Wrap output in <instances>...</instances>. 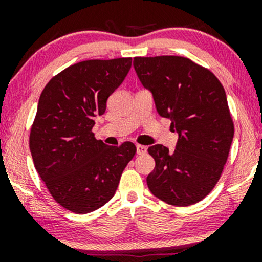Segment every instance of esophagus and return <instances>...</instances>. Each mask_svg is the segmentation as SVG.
Masks as SVG:
<instances>
[{
    "instance_id": "obj_1",
    "label": "esophagus",
    "mask_w": 262,
    "mask_h": 262,
    "mask_svg": "<svg viewBox=\"0 0 262 262\" xmlns=\"http://www.w3.org/2000/svg\"><path fill=\"white\" fill-rule=\"evenodd\" d=\"M146 146H144V145H139V144H138L137 145V154L138 155H144L146 152Z\"/></svg>"
}]
</instances>
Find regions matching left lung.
<instances>
[{"instance_id": "left-lung-1", "label": "left lung", "mask_w": 262, "mask_h": 262, "mask_svg": "<svg viewBox=\"0 0 262 262\" xmlns=\"http://www.w3.org/2000/svg\"><path fill=\"white\" fill-rule=\"evenodd\" d=\"M141 85L158 113L177 132L176 148L150 146L155 169L146 177L154 196L172 206L200 202L218 182L233 143L224 87L209 70L182 56L134 58Z\"/></svg>"}]
</instances>
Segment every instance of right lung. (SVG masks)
I'll return each instance as SVG.
<instances>
[{
	"instance_id": "1",
	"label": "right lung",
	"mask_w": 262,
	"mask_h": 262,
	"mask_svg": "<svg viewBox=\"0 0 262 262\" xmlns=\"http://www.w3.org/2000/svg\"><path fill=\"white\" fill-rule=\"evenodd\" d=\"M130 66L132 58L77 62L54 76L39 97L29 138L33 162L54 200L77 214L114 196L137 152L130 141L110 146L91 132Z\"/></svg>"
}]
</instances>
